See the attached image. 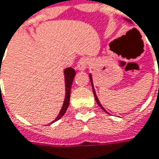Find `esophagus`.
Segmentation results:
<instances>
[{
	"mask_svg": "<svg viewBox=\"0 0 159 159\" xmlns=\"http://www.w3.org/2000/svg\"><path fill=\"white\" fill-rule=\"evenodd\" d=\"M87 64H88V59L87 58H81L78 61V63H77V65H76L77 70H79V71L85 70L86 67H87Z\"/></svg>",
	"mask_w": 159,
	"mask_h": 159,
	"instance_id": "esophagus-1",
	"label": "esophagus"
}]
</instances>
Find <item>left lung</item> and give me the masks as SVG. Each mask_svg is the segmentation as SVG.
<instances>
[{
    "instance_id": "left-lung-1",
    "label": "left lung",
    "mask_w": 159,
    "mask_h": 159,
    "mask_svg": "<svg viewBox=\"0 0 159 159\" xmlns=\"http://www.w3.org/2000/svg\"><path fill=\"white\" fill-rule=\"evenodd\" d=\"M125 21L128 22H131L130 20H127V19H125ZM89 78H90V82H91V84H92V88H93V92H94V98H95V101H96V103L98 104V106L101 107V108L103 109L105 112H107V110L103 107V106L101 105V103H100V101H99V99H98V97H97V95H96V93H95V90H94V83H93V78H92V75L91 74H89ZM108 114V113H107Z\"/></svg>"
}]
</instances>
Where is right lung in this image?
I'll return each mask as SVG.
<instances>
[{
  "label": "right lung",
  "instance_id": "1",
  "mask_svg": "<svg viewBox=\"0 0 159 159\" xmlns=\"http://www.w3.org/2000/svg\"><path fill=\"white\" fill-rule=\"evenodd\" d=\"M2 62V60H1ZM2 66V65H1ZM0 74H1V67H0ZM64 75H65V101H64V104H63V107L59 112V115L56 116V118L51 123L52 124L53 122L59 120L65 114L66 110L69 107V103H70V92H71V86H72V84H73V81L74 78L75 76V71L72 68V67H68L65 69L64 71Z\"/></svg>",
  "mask_w": 159,
  "mask_h": 159
}]
</instances>
